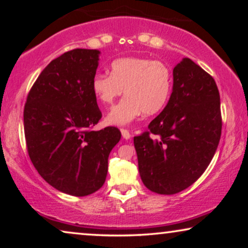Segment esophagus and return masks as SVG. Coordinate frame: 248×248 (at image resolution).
<instances>
[{
  "mask_svg": "<svg viewBox=\"0 0 248 248\" xmlns=\"http://www.w3.org/2000/svg\"><path fill=\"white\" fill-rule=\"evenodd\" d=\"M121 133H122V137H123V139H125V140H128V139L131 138L130 131L126 130V128H121Z\"/></svg>",
  "mask_w": 248,
  "mask_h": 248,
  "instance_id": "1",
  "label": "esophagus"
}]
</instances>
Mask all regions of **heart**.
Instances as JSON below:
<instances>
[{
	"mask_svg": "<svg viewBox=\"0 0 248 248\" xmlns=\"http://www.w3.org/2000/svg\"><path fill=\"white\" fill-rule=\"evenodd\" d=\"M172 77L169 67L160 61L145 57H122L110 65V74L97 73L91 81L94 97L104 105L126 97L111 108L106 122L125 126L142 114L155 115L164 109L170 97Z\"/></svg>",
	"mask_w": 248,
	"mask_h": 248,
	"instance_id": "1",
	"label": "heart"
}]
</instances>
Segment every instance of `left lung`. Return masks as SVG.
I'll use <instances>...</instances> for the list:
<instances>
[{
  "label": "left lung",
  "instance_id": "8db88e82",
  "mask_svg": "<svg viewBox=\"0 0 248 248\" xmlns=\"http://www.w3.org/2000/svg\"><path fill=\"white\" fill-rule=\"evenodd\" d=\"M172 77L167 106L149 131L134 137L142 182L165 195L198 181L216 154L222 127L215 79L187 57L174 67Z\"/></svg>",
  "mask_w": 248,
  "mask_h": 248
}]
</instances>
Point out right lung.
<instances>
[{"mask_svg": "<svg viewBox=\"0 0 248 248\" xmlns=\"http://www.w3.org/2000/svg\"><path fill=\"white\" fill-rule=\"evenodd\" d=\"M100 52L77 48L53 60L30 89L23 110L27 149L39 175L60 192L86 196L106 181L117 127H93L101 118L91 90Z\"/></svg>", "mask_w": 248, "mask_h": 248, "instance_id": "right-lung-1", "label": "right lung"}]
</instances>
